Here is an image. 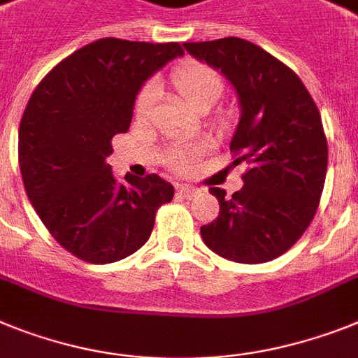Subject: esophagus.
Returning <instances> with one entry per match:
<instances>
[{
  "label": "esophagus",
  "instance_id": "esophagus-1",
  "mask_svg": "<svg viewBox=\"0 0 358 358\" xmlns=\"http://www.w3.org/2000/svg\"><path fill=\"white\" fill-rule=\"evenodd\" d=\"M176 189H178L180 194H183L185 198H194L200 192V189L198 187H192V185H187V183H182V185H176Z\"/></svg>",
  "mask_w": 358,
  "mask_h": 358
}]
</instances>
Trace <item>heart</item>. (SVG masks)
<instances>
[{
    "label": "heart",
    "instance_id": "obj_1",
    "mask_svg": "<svg viewBox=\"0 0 358 358\" xmlns=\"http://www.w3.org/2000/svg\"><path fill=\"white\" fill-rule=\"evenodd\" d=\"M173 88L185 104L192 110H205L210 108L220 99L223 92V80L216 70L207 64L187 61L178 66L171 77ZM160 90L155 80L148 83L141 90L135 102V115L138 119H148L153 113V108L158 101ZM203 148H178L169 155V166L176 171H187L194 166V162L201 157Z\"/></svg>",
    "mask_w": 358,
    "mask_h": 358
}]
</instances>
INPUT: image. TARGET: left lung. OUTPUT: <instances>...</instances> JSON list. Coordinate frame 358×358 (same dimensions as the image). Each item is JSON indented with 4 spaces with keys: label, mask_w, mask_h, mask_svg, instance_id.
Instances as JSON below:
<instances>
[{
    "label": "left lung",
    "mask_w": 358,
    "mask_h": 358,
    "mask_svg": "<svg viewBox=\"0 0 358 358\" xmlns=\"http://www.w3.org/2000/svg\"><path fill=\"white\" fill-rule=\"evenodd\" d=\"M236 90L239 122L234 164L247 162L232 198L210 187L220 216L200 229L203 243L236 263L257 265L285 254L315 216L324 187L328 144L321 113L303 80L268 52L239 37L183 43Z\"/></svg>",
    "instance_id": "1"
}]
</instances>
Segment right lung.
I'll list each match as a JSON object with an SVG mask.
<instances>
[{
    "instance_id": "add662e5",
    "label": "right lung",
    "mask_w": 358,
    "mask_h": 358,
    "mask_svg": "<svg viewBox=\"0 0 358 358\" xmlns=\"http://www.w3.org/2000/svg\"><path fill=\"white\" fill-rule=\"evenodd\" d=\"M178 43L106 37L63 59L37 85L20 124L24 191L55 241L79 259L106 265L131 256L151 236L175 187L158 175L115 178L106 157L126 133L149 77Z\"/></svg>"
}]
</instances>
